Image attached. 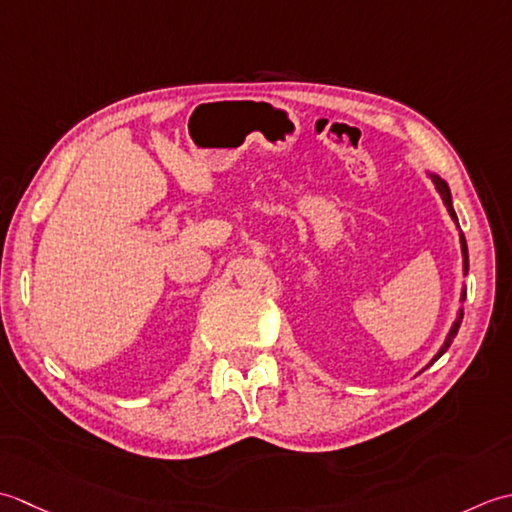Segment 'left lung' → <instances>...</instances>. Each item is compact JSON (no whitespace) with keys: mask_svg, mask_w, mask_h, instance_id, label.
I'll list each match as a JSON object with an SVG mask.
<instances>
[{"mask_svg":"<svg viewBox=\"0 0 512 512\" xmlns=\"http://www.w3.org/2000/svg\"><path fill=\"white\" fill-rule=\"evenodd\" d=\"M431 179H433V183L437 185V190H440V194H442V198H444V203H446V207H448V214H451V218H453V221L457 223V216H455L453 203H451V190H448L446 181H442L440 176H437V174H431ZM460 245H462V254H464V274H466V271H468V249H466V238H464V234H462V232H460ZM464 298H466V289L462 291V302H464ZM462 318H464V311L460 309V314H457V318H455V322H453L451 331H448V336H446V340H444V344H442V349L435 353L433 360H431L429 364H433L435 360H440V358L444 356V351H446L448 347H451L453 338L457 336V329H460V325H462Z\"/></svg>","mask_w":512,"mask_h":512,"instance_id":"left-lung-1","label":"left lung"}]
</instances>
